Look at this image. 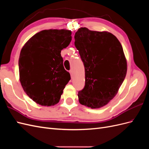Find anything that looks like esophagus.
Returning <instances> with one entry per match:
<instances>
[{
	"instance_id": "obj_1",
	"label": "esophagus",
	"mask_w": 149,
	"mask_h": 149,
	"mask_svg": "<svg viewBox=\"0 0 149 149\" xmlns=\"http://www.w3.org/2000/svg\"><path fill=\"white\" fill-rule=\"evenodd\" d=\"M70 74H71V78H73V71H72V70L70 71Z\"/></svg>"
}]
</instances>
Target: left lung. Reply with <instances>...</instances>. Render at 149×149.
<instances>
[{
	"label": "left lung",
	"instance_id": "left-lung-1",
	"mask_svg": "<svg viewBox=\"0 0 149 149\" xmlns=\"http://www.w3.org/2000/svg\"><path fill=\"white\" fill-rule=\"evenodd\" d=\"M74 45L85 69V86L78 92L81 104L96 109L106 105L118 93L127 73V61L120 43L107 31L80 28Z\"/></svg>",
	"mask_w": 149,
	"mask_h": 149
}]
</instances>
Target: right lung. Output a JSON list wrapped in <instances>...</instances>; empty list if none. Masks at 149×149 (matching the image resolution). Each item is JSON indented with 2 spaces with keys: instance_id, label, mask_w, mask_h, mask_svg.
<instances>
[{
  "instance_id": "add662e5",
  "label": "right lung",
  "mask_w": 149,
  "mask_h": 149,
  "mask_svg": "<svg viewBox=\"0 0 149 149\" xmlns=\"http://www.w3.org/2000/svg\"><path fill=\"white\" fill-rule=\"evenodd\" d=\"M71 38L70 30H45L33 35L21 49V85L30 98L40 105L57 104L71 79L64 68L61 51L69 45Z\"/></svg>"
}]
</instances>
